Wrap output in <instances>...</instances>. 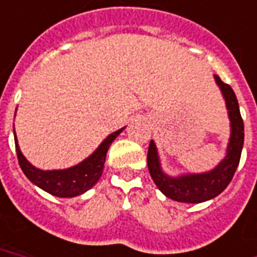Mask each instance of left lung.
I'll use <instances>...</instances> for the list:
<instances>
[{
  "mask_svg": "<svg viewBox=\"0 0 257 257\" xmlns=\"http://www.w3.org/2000/svg\"><path fill=\"white\" fill-rule=\"evenodd\" d=\"M214 81L224 97L230 121V136L226 146V154L220 163L206 172L168 175L162 168L156 144L154 140L150 143L147 162L151 176L158 189L167 198L174 199L176 202L201 203L215 198L228 187L240 163L244 146V122L240 114L237 98L232 87L221 81L220 76L214 75Z\"/></svg>",
  "mask_w": 257,
  "mask_h": 257,
  "instance_id": "8db88e82",
  "label": "left lung"
}]
</instances>
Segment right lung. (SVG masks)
Returning <instances> with one entry per match:
<instances>
[{"mask_svg":"<svg viewBox=\"0 0 257 257\" xmlns=\"http://www.w3.org/2000/svg\"><path fill=\"white\" fill-rule=\"evenodd\" d=\"M124 129L125 126L110 133L98 146L97 150L91 155H89L85 160H82L81 163L75 164L72 167L63 168V170H40L29 163L27 158L23 155L19 147V142H17V136H16L15 125H13L16 152H17V158H19L20 167L33 185H36L37 187H40L51 195H55L59 198L78 197L91 189L99 181L103 168H105L103 164L106 160L107 150L110 148L111 143L114 142L115 137L118 136Z\"/></svg>","mask_w":257,"mask_h":257,"instance_id":"add662e5","label":"right lung"}]
</instances>
